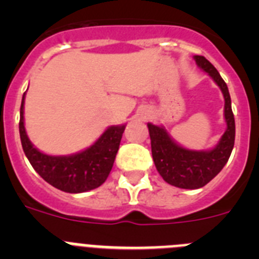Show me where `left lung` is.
Instances as JSON below:
<instances>
[{"label": "left lung", "instance_id": "left-lung-1", "mask_svg": "<svg viewBox=\"0 0 259 259\" xmlns=\"http://www.w3.org/2000/svg\"><path fill=\"white\" fill-rule=\"evenodd\" d=\"M198 67L209 74L224 97V119L227 128L217 145L210 150L185 149L171 139L164 127L148 123L152 155L157 171L166 183L183 189H197L206 185L227 163L235 145V118L227 84L218 70L202 56H194Z\"/></svg>", "mask_w": 259, "mask_h": 259}]
</instances>
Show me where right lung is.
<instances>
[{
    "instance_id": "right-lung-1",
    "label": "right lung",
    "mask_w": 259,
    "mask_h": 259,
    "mask_svg": "<svg viewBox=\"0 0 259 259\" xmlns=\"http://www.w3.org/2000/svg\"><path fill=\"white\" fill-rule=\"evenodd\" d=\"M24 98L20 105L19 134L24 154L36 172L50 185L67 193L92 191L107 179L113 168L125 124L111 125L83 152L71 155H48L36 149L24 128Z\"/></svg>"
}]
</instances>
